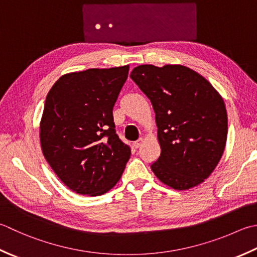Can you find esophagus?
Listing matches in <instances>:
<instances>
[{
  "label": "esophagus",
  "mask_w": 257,
  "mask_h": 257,
  "mask_svg": "<svg viewBox=\"0 0 257 257\" xmlns=\"http://www.w3.org/2000/svg\"><path fill=\"white\" fill-rule=\"evenodd\" d=\"M142 144H143V138H139L137 142H135L134 143V148H136V149H138L140 146H142Z\"/></svg>",
  "instance_id": "esophagus-1"
}]
</instances>
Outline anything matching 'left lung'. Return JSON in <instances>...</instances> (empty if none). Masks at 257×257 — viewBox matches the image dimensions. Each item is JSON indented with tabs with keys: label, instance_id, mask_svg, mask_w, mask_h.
Here are the masks:
<instances>
[{
	"label": "left lung",
	"instance_id": "8db88e82",
	"mask_svg": "<svg viewBox=\"0 0 257 257\" xmlns=\"http://www.w3.org/2000/svg\"><path fill=\"white\" fill-rule=\"evenodd\" d=\"M153 104L162 152L152 164L160 182L189 189L213 173L224 153L227 113L207 80L184 65L143 64L130 73Z\"/></svg>",
	"mask_w": 257,
	"mask_h": 257
}]
</instances>
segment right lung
Segmentation results:
<instances>
[{"mask_svg": "<svg viewBox=\"0 0 257 257\" xmlns=\"http://www.w3.org/2000/svg\"><path fill=\"white\" fill-rule=\"evenodd\" d=\"M129 65L62 75L45 99L40 140L45 159L73 192L99 196L118 183L132 150L115 133L112 109Z\"/></svg>", "mask_w": 257, "mask_h": 257, "instance_id": "right-lung-1", "label": "right lung"}]
</instances>
